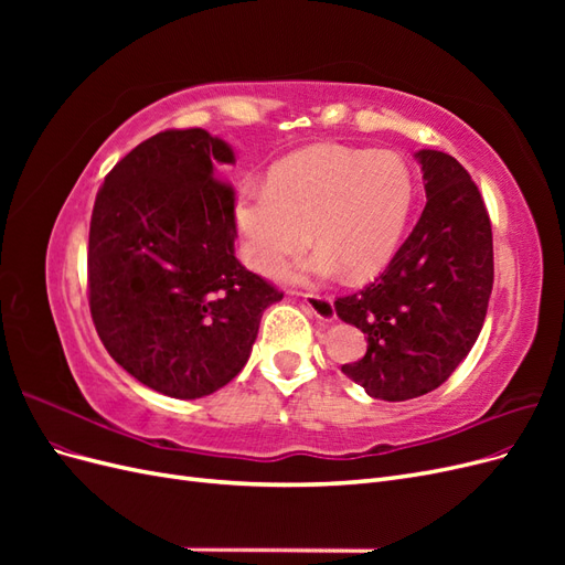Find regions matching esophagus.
<instances>
[{
  "label": "esophagus",
  "mask_w": 565,
  "mask_h": 565,
  "mask_svg": "<svg viewBox=\"0 0 565 565\" xmlns=\"http://www.w3.org/2000/svg\"><path fill=\"white\" fill-rule=\"evenodd\" d=\"M303 301L309 309L313 311V316L322 322H332L337 318V311H334V303H332V297L328 295H303Z\"/></svg>",
  "instance_id": "34e87169"
}]
</instances>
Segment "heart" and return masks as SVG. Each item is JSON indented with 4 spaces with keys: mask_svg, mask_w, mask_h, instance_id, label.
Wrapping results in <instances>:
<instances>
[{
    "mask_svg": "<svg viewBox=\"0 0 565 565\" xmlns=\"http://www.w3.org/2000/svg\"><path fill=\"white\" fill-rule=\"evenodd\" d=\"M413 207V169L396 152L313 146L273 167L266 188L237 195L235 226L256 270L276 268L311 231L318 249L287 276L367 280L401 247Z\"/></svg>",
    "mask_w": 565,
    "mask_h": 565,
    "instance_id": "obj_1",
    "label": "heart"
}]
</instances>
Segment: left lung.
Masks as SVG:
<instances>
[{"label": "left lung", "mask_w": 565, "mask_h": 565, "mask_svg": "<svg viewBox=\"0 0 565 565\" xmlns=\"http://www.w3.org/2000/svg\"><path fill=\"white\" fill-rule=\"evenodd\" d=\"M424 212L382 276L339 297L337 316L367 334L349 380L380 401H409L446 382L481 334L492 292V228L469 172L440 150L415 152Z\"/></svg>", "instance_id": "1"}]
</instances>
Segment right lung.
<instances>
[{
    "instance_id": "right-lung-1",
    "label": "right lung",
    "mask_w": 565,
    "mask_h": 565,
    "mask_svg": "<svg viewBox=\"0 0 565 565\" xmlns=\"http://www.w3.org/2000/svg\"><path fill=\"white\" fill-rule=\"evenodd\" d=\"M233 148L204 129L150 136L119 160L89 226V309L117 365L193 401L241 372L282 292L235 259Z\"/></svg>"
}]
</instances>
